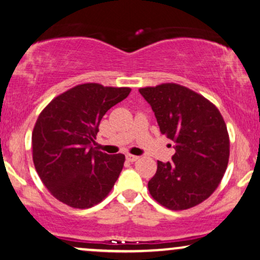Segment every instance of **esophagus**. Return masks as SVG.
Returning a JSON list of instances; mask_svg holds the SVG:
<instances>
[{"label": "esophagus", "instance_id": "1", "mask_svg": "<svg viewBox=\"0 0 260 260\" xmlns=\"http://www.w3.org/2000/svg\"><path fill=\"white\" fill-rule=\"evenodd\" d=\"M126 158H127V160H129V162H136V160H138L139 159V157L138 156H134V154H126Z\"/></svg>", "mask_w": 260, "mask_h": 260}]
</instances>
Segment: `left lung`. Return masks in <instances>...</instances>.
Returning a JSON list of instances; mask_svg holds the SVG:
<instances>
[{
  "label": "left lung",
  "instance_id": "left-lung-1",
  "mask_svg": "<svg viewBox=\"0 0 260 260\" xmlns=\"http://www.w3.org/2000/svg\"><path fill=\"white\" fill-rule=\"evenodd\" d=\"M160 133L175 143L170 162L158 160L150 194L170 210H186L212 194L229 159V137L211 102L177 84L140 88Z\"/></svg>",
  "mask_w": 260,
  "mask_h": 260
}]
</instances>
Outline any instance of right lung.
<instances>
[{
	"mask_svg": "<svg viewBox=\"0 0 260 260\" xmlns=\"http://www.w3.org/2000/svg\"><path fill=\"white\" fill-rule=\"evenodd\" d=\"M129 87L78 85L54 98L38 116L32 154L39 177L55 198L72 208L102 202L123 168L124 154L92 146L102 117L129 94Z\"/></svg>",
	"mask_w": 260,
	"mask_h": 260,
	"instance_id": "1",
	"label": "right lung"
}]
</instances>
